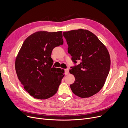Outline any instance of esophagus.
I'll list each match as a JSON object with an SVG mask.
<instances>
[{"instance_id": "obj_1", "label": "esophagus", "mask_w": 128, "mask_h": 128, "mask_svg": "<svg viewBox=\"0 0 128 128\" xmlns=\"http://www.w3.org/2000/svg\"><path fill=\"white\" fill-rule=\"evenodd\" d=\"M68 73H69V68H66V69H65V75H68Z\"/></svg>"}]
</instances>
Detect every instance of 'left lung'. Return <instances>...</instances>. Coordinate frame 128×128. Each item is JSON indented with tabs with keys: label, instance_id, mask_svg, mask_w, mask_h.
<instances>
[{
	"label": "left lung",
	"instance_id": "left-lung-1",
	"mask_svg": "<svg viewBox=\"0 0 128 128\" xmlns=\"http://www.w3.org/2000/svg\"><path fill=\"white\" fill-rule=\"evenodd\" d=\"M68 44V52L75 64L70 72L75 78L70 85L77 96L89 98L101 89L108 76L110 58L106 46L91 32L82 29L63 32Z\"/></svg>",
	"mask_w": 128,
	"mask_h": 128
}]
</instances>
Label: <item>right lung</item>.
Instances as JSON below:
<instances>
[{"instance_id":"add662e5","label":"right lung","mask_w":128,"mask_h":128,"mask_svg":"<svg viewBox=\"0 0 128 128\" xmlns=\"http://www.w3.org/2000/svg\"><path fill=\"white\" fill-rule=\"evenodd\" d=\"M62 32H37L27 38L16 56L15 68L24 89L35 98L44 100L57 92L64 70L52 68L53 49L63 44Z\"/></svg>"}]
</instances>
